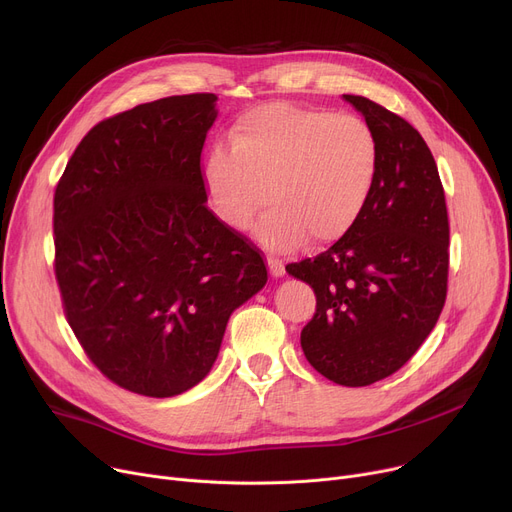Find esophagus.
<instances>
[{"mask_svg":"<svg viewBox=\"0 0 512 512\" xmlns=\"http://www.w3.org/2000/svg\"><path fill=\"white\" fill-rule=\"evenodd\" d=\"M267 267H270V274L274 276V278H280V276H284V263L280 261V259H276V257H267Z\"/></svg>","mask_w":512,"mask_h":512,"instance_id":"34e87169","label":"esophagus"}]
</instances>
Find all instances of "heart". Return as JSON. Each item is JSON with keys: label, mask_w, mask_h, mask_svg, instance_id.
I'll list each match as a JSON object with an SVG mask.
<instances>
[{"label": "heart", "mask_w": 512, "mask_h": 512, "mask_svg": "<svg viewBox=\"0 0 512 512\" xmlns=\"http://www.w3.org/2000/svg\"><path fill=\"white\" fill-rule=\"evenodd\" d=\"M230 145L209 153V201L234 228H247L272 201L257 236L278 251L305 236L313 245L342 238L359 220L380 166L378 139L363 118L284 101L242 114Z\"/></svg>", "instance_id": "b5f03b06"}]
</instances>
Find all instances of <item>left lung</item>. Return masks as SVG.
Listing matches in <instances>:
<instances>
[{"label": "left lung", "instance_id": "left-lung-1", "mask_svg": "<svg viewBox=\"0 0 512 512\" xmlns=\"http://www.w3.org/2000/svg\"><path fill=\"white\" fill-rule=\"evenodd\" d=\"M373 128L380 166L355 226L313 259L286 265L317 299L301 332L307 361L340 386L405 365L434 330L448 290V211L421 134L380 103L342 95Z\"/></svg>", "mask_w": 512, "mask_h": 512}]
</instances>
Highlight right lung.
Returning a JSON list of instances; mask_svg holds the SVG:
<instances>
[{
	"label": "right lung",
	"mask_w": 512,
	"mask_h": 512,
	"mask_svg": "<svg viewBox=\"0 0 512 512\" xmlns=\"http://www.w3.org/2000/svg\"><path fill=\"white\" fill-rule=\"evenodd\" d=\"M215 99L174 95L99 122L53 195L68 324L105 378L134 394L197 386L232 311L267 282L259 249L207 207L201 151Z\"/></svg>",
	"instance_id": "1"
}]
</instances>
